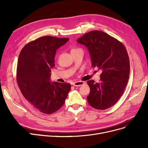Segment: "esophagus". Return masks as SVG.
Instances as JSON below:
<instances>
[{
	"label": "esophagus",
	"instance_id": "1",
	"mask_svg": "<svg viewBox=\"0 0 148 148\" xmlns=\"http://www.w3.org/2000/svg\"><path fill=\"white\" fill-rule=\"evenodd\" d=\"M84 84V82H83V81H77V82H74L73 85L74 86H80Z\"/></svg>",
	"mask_w": 148,
	"mask_h": 148
}]
</instances>
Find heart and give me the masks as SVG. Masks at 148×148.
<instances>
[{
    "label": "heart",
    "instance_id": "b5f03b06",
    "mask_svg": "<svg viewBox=\"0 0 148 148\" xmlns=\"http://www.w3.org/2000/svg\"><path fill=\"white\" fill-rule=\"evenodd\" d=\"M78 49H71V51H75V50H77Z\"/></svg>",
    "mask_w": 148,
    "mask_h": 148
}]
</instances>
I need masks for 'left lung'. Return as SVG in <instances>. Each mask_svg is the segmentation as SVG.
<instances>
[{"instance_id":"obj_1","label":"left lung","mask_w":148,"mask_h":148,"mask_svg":"<svg viewBox=\"0 0 148 148\" xmlns=\"http://www.w3.org/2000/svg\"><path fill=\"white\" fill-rule=\"evenodd\" d=\"M77 41L87 47L92 66L102 71L99 82H87L90 89L88 103L98 110L111 107L122 95L129 79L130 59L125 46L100 30L90 31Z\"/></svg>"}]
</instances>
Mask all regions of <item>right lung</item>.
Returning <instances> with one entry per match:
<instances>
[{
    "label": "right lung",
    "instance_id": "add662e5",
    "mask_svg": "<svg viewBox=\"0 0 148 148\" xmlns=\"http://www.w3.org/2000/svg\"><path fill=\"white\" fill-rule=\"evenodd\" d=\"M68 38L44 36L27 44L21 50L17 82L23 95L41 112L51 114L64 105L71 89L69 83L51 82L56 50Z\"/></svg>",
    "mask_w": 148,
    "mask_h": 148
}]
</instances>
